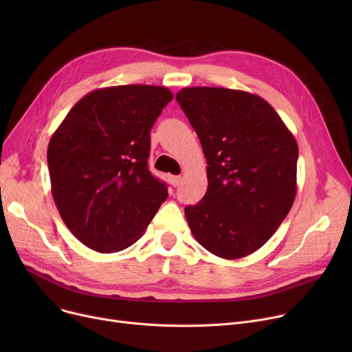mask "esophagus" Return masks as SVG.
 <instances>
[{
    "instance_id": "esophagus-1",
    "label": "esophagus",
    "mask_w": 352,
    "mask_h": 352,
    "mask_svg": "<svg viewBox=\"0 0 352 352\" xmlns=\"http://www.w3.org/2000/svg\"><path fill=\"white\" fill-rule=\"evenodd\" d=\"M181 179H182V178H181L179 175H174V177H171V179H170V181H171V186L177 187V186H178V184L181 182Z\"/></svg>"
}]
</instances>
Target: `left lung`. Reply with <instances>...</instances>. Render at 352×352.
I'll list each match as a JSON object with an SVG mask.
<instances>
[{
	"label": "left lung",
	"mask_w": 352,
	"mask_h": 352,
	"mask_svg": "<svg viewBox=\"0 0 352 352\" xmlns=\"http://www.w3.org/2000/svg\"><path fill=\"white\" fill-rule=\"evenodd\" d=\"M207 160L208 188L186 218L211 254L236 260L278 230L297 194L298 145L275 109L241 89L188 87L177 94Z\"/></svg>",
	"instance_id": "obj_1"
}]
</instances>
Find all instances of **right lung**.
Instances as JSON below:
<instances>
[{"mask_svg": "<svg viewBox=\"0 0 352 352\" xmlns=\"http://www.w3.org/2000/svg\"><path fill=\"white\" fill-rule=\"evenodd\" d=\"M173 98L157 85L94 89L52 134L51 192L65 226L88 248L108 254L133 245L168 197L146 161L151 128Z\"/></svg>", "mask_w": 352, "mask_h": 352, "instance_id": "right-lung-1", "label": "right lung"}]
</instances>
